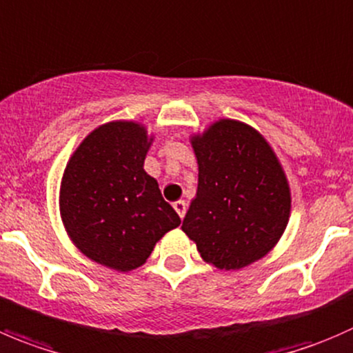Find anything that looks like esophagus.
Segmentation results:
<instances>
[{
    "mask_svg": "<svg viewBox=\"0 0 353 353\" xmlns=\"http://www.w3.org/2000/svg\"><path fill=\"white\" fill-rule=\"evenodd\" d=\"M186 208H188V205H186V201H184V200H179V201H176V203H174V210L179 214L181 219L186 215Z\"/></svg>",
    "mask_w": 353,
    "mask_h": 353,
    "instance_id": "1",
    "label": "esophagus"
}]
</instances>
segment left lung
<instances>
[{"label":"left lung","instance_id":"obj_1","mask_svg":"<svg viewBox=\"0 0 353 353\" xmlns=\"http://www.w3.org/2000/svg\"><path fill=\"white\" fill-rule=\"evenodd\" d=\"M198 190L183 221L201 259L236 271L268 255L292 210L288 179L265 138L232 119L191 138Z\"/></svg>","mask_w":353,"mask_h":353}]
</instances>
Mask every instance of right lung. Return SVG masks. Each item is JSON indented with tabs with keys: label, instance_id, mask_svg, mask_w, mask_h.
I'll return each instance as SVG.
<instances>
[{
	"label": "right lung",
	"instance_id": "right-lung-1",
	"mask_svg": "<svg viewBox=\"0 0 353 353\" xmlns=\"http://www.w3.org/2000/svg\"><path fill=\"white\" fill-rule=\"evenodd\" d=\"M152 141L143 124L108 122L85 136L61 177L67 234L88 259L115 271L143 265L157 241L181 224L143 169Z\"/></svg>",
	"mask_w": 353,
	"mask_h": 353
}]
</instances>
